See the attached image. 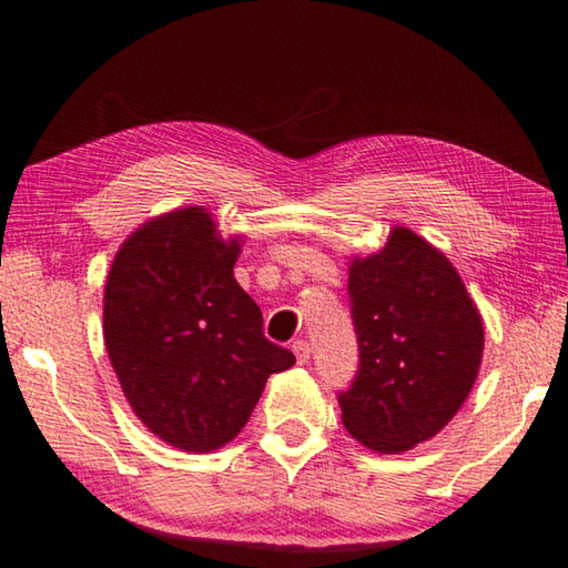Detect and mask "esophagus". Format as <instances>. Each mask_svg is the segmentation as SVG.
I'll list each match as a JSON object with an SVG mask.
<instances>
[{
	"label": "esophagus",
	"mask_w": 568,
	"mask_h": 568,
	"mask_svg": "<svg viewBox=\"0 0 568 568\" xmlns=\"http://www.w3.org/2000/svg\"><path fill=\"white\" fill-rule=\"evenodd\" d=\"M293 353H295L297 365H305L307 359H311V355H313V347H311V343H307V339H295Z\"/></svg>",
	"instance_id": "esophagus-1"
}]
</instances>
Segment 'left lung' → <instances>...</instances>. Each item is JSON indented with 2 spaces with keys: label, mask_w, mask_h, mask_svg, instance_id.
Here are the masks:
<instances>
[{
  "label": "left lung",
  "mask_w": 568,
  "mask_h": 568,
  "mask_svg": "<svg viewBox=\"0 0 568 568\" xmlns=\"http://www.w3.org/2000/svg\"><path fill=\"white\" fill-rule=\"evenodd\" d=\"M359 367L339 392L357 442L397 455L435 437L477 379L484 325L455 265L409 229L355 257L347 277Z\"/></svg>",
  "instance_id": "8db88e82"
}]
</instances>
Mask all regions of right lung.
Returning <instances> with one entry per match:
<instances>
[{"label": "right lung", "mask_w": 568, "mask_h": 568, "mask_svg": "<svg viewBox=\"0 0 568 568\" xmlns=\"http://www.w3.org/2000/svg\"><path fill=\"white\" fill-rule=\"evenodd\" d=\"M239 253L241 239L223 241L211 213L189 205L133 231L106 277L113 373L143 425L183 452L229 445L267 377L295 365L235 283Z\"/></svg>", "instance_id": "1"}]
</instances>
